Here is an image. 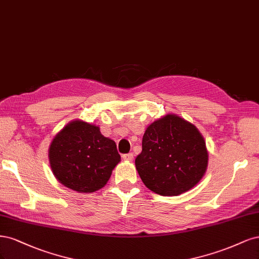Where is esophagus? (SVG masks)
I'll list each match as a JSON object with an SVG mask.
<instances>
[{
    "label": "esophagus",
    "mask_w": 259,
    "mask_h": 259,
    "mask_svg": "<svg viewBox=\"0 0 259 259\" xmlns=\"http://www.w3.org/2000/svg\"><path fill=\"white\" fill-rule=\"evenodd\" d=\"M133 155L132 153H128V154H123L122 155V158H123V160H127V161H132L133 160Z\"/></svg>",
    "instance_id": "1"
}]
</instances>
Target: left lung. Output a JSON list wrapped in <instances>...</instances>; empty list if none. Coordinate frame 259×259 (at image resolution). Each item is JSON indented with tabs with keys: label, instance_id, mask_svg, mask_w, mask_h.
Returning a JSON list of instances; mask_svg holds the SVG:
<instances>
[{
	"label": "left lung",
	"instance_id": "left-lung-1",
	"mask_svg": "<svg viewBox=\"0 0 259 259\" xmlns=\"http://www.w3.org/2000/svg\"><path fill=\"white\" fill-rule=\"evenodd\" d=\"M136 166L148 189L161 196L180 195L197 185L205 173V142L194 124L166 115L147 127Z\"/></svg>",
	"mask_w": 259,
	"mask_h": 259
}]
</instances>
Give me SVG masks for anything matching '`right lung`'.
Here are the masks:
<instances>
[{
    "label": "right lung",
    "mask_w": 259,
    "mask_h": 259,
    "mask_svg": "<svg viewBox=\"0 0 259 259\" xmlns=\"http://www.w3.org/2000/svg\"><path fill=\"white\" fill-rule=\"evenodd\" d=\"M49 161L57 180L79 193L102 188L120 161L115 142L99 127L80 120L70 122L49 147Z\"/></svg>",
    "instance_id": "right-lung-1"
}]
</instances>
